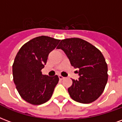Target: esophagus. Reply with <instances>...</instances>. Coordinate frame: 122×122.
Listing matches in <instances>:
<instances>
[{
  "mask_svg": "<svg viewBox=\"0 0 122 122\" xmlns=\"http://www.w3.org/2000/svg\"><path fill=\"white\" fill-rule=\"evenodd\" d=\"M59 80H63V79H65V77H63L62 76H61V75H59Z\"/></svg>",
  "mask_w": 122,
  "mask_h": 122,
  "instance_id": "1",
  "label": "esophagus"
}]
</instances>
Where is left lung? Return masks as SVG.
Instances as JSON below:
<instances>
[{
  "label": "left lung",
  "instance_id": "obj_1",
  "mask_svg": "<svg viewBox=\"0 0 122 122\" xmlns=\"http://www.w3.org/2000/svg\"><path fill=\"white\" fill-rule=\"evenodd\" d=\"M57 49L64 51L71 66L78 68V80L72 79L68 89L73 100L89 104L101 95L107 82V65L99 50L88 41L77 38L63 40Z\"/></svg>",
  "mask_w": 122,
  "mask_h": 122
}]
</instances>
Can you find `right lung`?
<instances>
[{
  "label": "right lung",
  "instance_id": "1",
  "mask_svg": "<svg viewBox=\"0 0 122 122\" xmlns=\"http://www.w3.org/2000/svg\"><path fill=\"white\" fill-rule=\"evenodd\" d=\"M59 40L41 36L24 44L16 56L13 76L16 88L24 100L33 105L45 103L51 98L59 81L56 76L43 75L49 53L56 47Z\"/></svg>",
  "mask_w": 122,
  "mask_h": 122
}]
</instances>
